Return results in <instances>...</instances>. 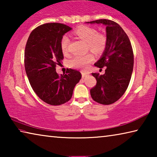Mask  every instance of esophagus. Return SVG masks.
<instances>
[{
  "mask_svg": "<svg viewBox=\"0 0 157 157\" xmlns=\"http://www.w3.org/2000/svg\"><path fill=\"white\" fill-rule=\"evenodd\" d=\"M89 73L87 72H84V71H82V78H86L87 75H89Z\"/></svg>",
  "mask_w": 157,
  "mask_h": 157,
  "instance_id": "34e87169",
  "label": "esophagus"
}]
</instances>
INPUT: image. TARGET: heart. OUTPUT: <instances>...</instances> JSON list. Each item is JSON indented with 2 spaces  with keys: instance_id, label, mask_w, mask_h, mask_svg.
Listing matches in <instances>:
<instances>
[{
  "instance_id": "1",
  "label": "heart",
  "mask_w": 157,
  "mask_h": 157,
  "mask_svg": "<svg viewBox=\"0 0 157 157\" xmlns=\"http://www.w3.org/2000/svg\"><path fill=\"white\" fill-rule=\"evenodd\" d=\"M73 34L81 40L86 42L88 48L93 52L100 54L102 52L107 46V39L105 35L102 34L97 33V31L94 28L89 26H80L73 32ZM69 41L68 37L63 36L61 40L60 46L62 51L64 54H67L69 50ZM94 55L92 53H87L84 55H77L71 58L68 60V64L70 67L74 68L84 69L87 68L90 63L94 60Z\"/></svg>"
}]
</instances>
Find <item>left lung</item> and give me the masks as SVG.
I'll return each mask as SVG.
<instances>
[{"mask_svg": "<svg viewBox=\"0 0 157 157\" xmlns=\"http://www.w3.org/2000/svg\"><path fill=\"white\" fill-rule=\"evenodd\" d=\"M87 23L106 25L107 46L102 57L95 63L102 68L104 75L92 73L97 81L91 89V98L102 105L113 104L120 99L128 87L134 67V53L131 42L120 25L113 21L99 19Z\"/></svg>", "mask_w": 157, "mask_h": 157, "instance_id": "left-lung-1", "label": "left lung"}]
</instances>
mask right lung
Instances as JSON below:
<instances>
[{
    "mask_svg": "<svg viewBox=\"0 0 157 157\" xmlns=\"http://www.w3.org/2000/svg\"><path fill=\"white\" fill-rule=\"evenodd\" d=\"M71 29L63 23H45L33 30L26 43L24 63L29 82L37 96L50 105L70 100L82 78L74 69L59 75L55 68L63 59L61 40Z\"/></svg>",
    "mask_w": 157,
    "mask_h": 157,
    "instance_id": "add662e5",
    "label": "right lung"
}]
</instances>
